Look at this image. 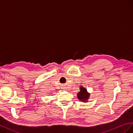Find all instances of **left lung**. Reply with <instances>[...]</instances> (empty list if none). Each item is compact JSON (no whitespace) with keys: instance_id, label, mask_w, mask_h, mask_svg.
I'll use <instances>...</instances> for the list:
<instances>
[{"instance_id":"obj_1","label":"left lung","mask_w":133,"mask_h":133,"mask_svg":"<svg viewBox=\"0 0 133 133\" xmlns=\"http://www.w3.org/2000/svg\"><path fill=\"white\" fill-rule=\"evenodd\" d=\"M79 89H80V91L77 93L78 98L81 101L87 102L89 98L90 94L88 93L87 90L82 86H81Z\"/></svg>"}]
</instances>
